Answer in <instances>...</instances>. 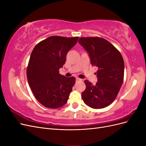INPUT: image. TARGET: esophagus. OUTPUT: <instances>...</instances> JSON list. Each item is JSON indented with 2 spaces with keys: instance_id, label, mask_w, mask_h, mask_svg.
<instances>
[{
  "instance_id": "1",
  "label": "esophagus",
  "mask_w": 146,
  "mask_h": 146,
  "mask_svg": "<svg viewBox=\"0 0 146 146\" xmlns=\"http://www.w3.org/2000/svg\"><path fill=\"white\" fill-rule=\"evenodd\" d=\"M82 81V79L79 78H76V82H80Z\"/></svg>"
}]
</instances>
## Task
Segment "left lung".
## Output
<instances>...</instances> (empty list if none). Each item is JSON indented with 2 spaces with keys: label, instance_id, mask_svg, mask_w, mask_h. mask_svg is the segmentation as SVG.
Segmentation results:
<instances>
[{
  "label": "left lung",
  "instance_id": "1",
  "mask_svg": "<svg viewBox=\"0 0 146 146\" xmlns=\"http://www.w3.org/2000/svg\"><path fill=\"white\" fill-rule=\"evenodd\" d=\"M78 42L90 56L92 66L98 68V82L92 85L85 80L82 98L88 107L100 109L115 100L124 75V62L121 53L112 44L99 37H82Z\"/></svg>",
  "mask_w": 146,
  "mask_h": 146
}]
</instances>
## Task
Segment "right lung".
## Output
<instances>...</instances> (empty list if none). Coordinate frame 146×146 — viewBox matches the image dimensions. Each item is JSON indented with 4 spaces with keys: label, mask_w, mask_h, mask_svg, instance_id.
I'll return each mask as SVG.
<instances>
[{
    "label": "right lung",
    "mask_w": 146,
    "mask_h": 146,
    "mask_svg": "<svg viewBox=\"0 0 146 146\" xmlns=\"http://www.w3.org/2000/svg\"><path fill=\"white\" fill-rule=\"evenodd\" d=\"M78 37L52 36L39 42L31 54L27 69L29 86L35 98L48 108H58L67 103L76 78L59 74L66 55Z\"/></svg>",
    "instance_id": "1"
}]
</instances>
